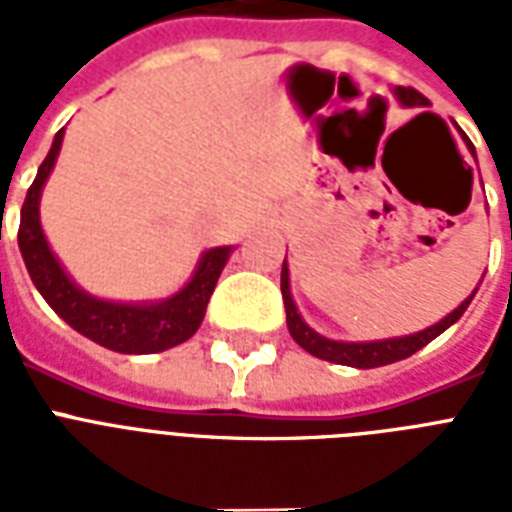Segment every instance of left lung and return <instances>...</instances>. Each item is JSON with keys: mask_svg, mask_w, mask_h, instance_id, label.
Here are the masks:
<instances>
[{"mask_svg": "<svg viewBox=\"0 0 512 512\" xmlns=\"http://www.w3.org/2000/svg\"><path fill=\"white\" fill-rule=\"evenodd\" d=\"M396 98L401 106L406 108H425L430 106V100L417 92L414 87H396ZM428 114V111H425ZM420 114V116H425ZM465 138V135H462ZM468 143L470 154L476 156L473 151V143L465 138ZM478 292V287H476ZM476 292L468 297V300H462L460 308H454L449 316L433 324V327L422 329V332H414V335L406 337H388V340H374V342H340V340H329V337H321L319 332H313L308 324L303 321V316L297 313L295 300H292V292H289V268H287V257H284V265H281V297H284V311H287V327L292 340L300 345L303 350H308L311 356L324 358V361H332V364H342V366H356V369H374V366H385L393 364V361H401V358L414 356L417 350H422L428 345L430 340H436L441 332L452 327L454 321H460V316L468 311L470 300L476 297Z\"/></svg>", "mask_w": 512, "mask_h": 512, "instance_id": "8db88e82", "label": "left lung"}]
</instances>
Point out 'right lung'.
Here are the masks:
<instances>
[{
	"mask_svg": "<svg viewBox=\"0 0 512 512\" xmlns=\"http://www.w3.org/2000/svg\"><path fill=\"white\" fill-rule=\"evenodd\" d=\"M60 143H63V130L52 140L50 154L36 172V180L28 188L20 209L18 247L39 295L68 327L116 353H159L196 335L209 297L225 268V260L231 257V247H215L204 252L191 281L162 303H108L87 295L68 279L58 257L52 255L39 223V199L60 154Z\"/></svg>",
	"mask_w": 512,
	"mask_h": 512,
	"instance_id": "add662e5",
	"label": "right lung"
}]
</instances>
